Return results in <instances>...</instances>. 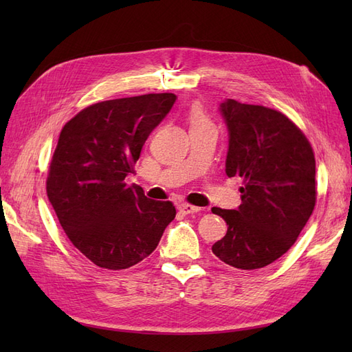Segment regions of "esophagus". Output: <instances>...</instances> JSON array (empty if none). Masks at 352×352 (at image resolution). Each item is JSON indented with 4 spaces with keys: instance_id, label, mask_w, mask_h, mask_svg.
I'll return each instance as SVG.
<instances>
[{
    "instance_id": "34e87169",
    "label": "esophagus",
    "mask_w": 352,
    "mask_h": 352,
    "mask_svg": "<svg viewBox=\"0 0 352 352\" xmlns=\"http://www.w3.org/2000/svg\"><path fill=\"white\" fill-rule=\"evenodd\" d=\"M177 210L180 212H184V214H195V212H198L201 208L195 207V206H190V204H186V202H180V204L177 206Z\"/></svg>"
}]
</instances>
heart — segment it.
<instances>
[{"label": "heart", "instance_id": "obj_1", "mask_svg": "<svg viewBox=\"0 0 352 352\" xmlns=\"http://www.w3.org/2000/svg\"><path fill=\"white\" fill-rule=\"evenodd\" d=\"M188 120H189L190 127H192V126H201V124H207V123H210L207 114L204 113V110H202V109H201V105H198V104H194L192 107L189 109V113H188Z\"/></svg>", "mask_w": 352, "mask_h": 352}]
</instances>
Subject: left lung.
<instances>
[{
    "label": "left lung",
    "instance_id": "obj_1",
    "mask_svg": "<svg viewBox=\"0 0 352 352\" xmlns=\"http://www.w3.org/2000/svg\"><path fill=\"white\" fill-rule=\"evenodd\" d=\"M226 175L239 176L242 204L211 211L228 232L212 252L232 267L261 269L289 250L316 204V160L304 133L279 111L225 100Z\"/></svg>",
    "mask_w": 352,
    "mask_h": 352
}]
</instances>
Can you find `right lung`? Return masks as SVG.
<instances>
[{"label":"right lung","mask_w":352,"mask_h":352,"mask_svg":"<svg viewBox=\"0 0 352 352\" xmlns=\"http://www.w3.org/2000/svg\"><path fill=\"white\" fill-rule=\"evenodd\" d=\"M146 94L89 105L63 127L47 194L67 238L95 265L132 267L148 257L176 216L170 201L126 185L148 136L176 102Z\"/></svg>","instance_id":"right-lung-1"}]
</instances>
